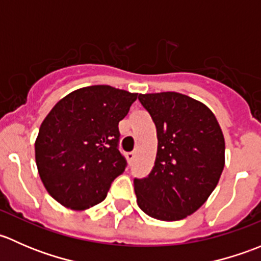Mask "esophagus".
<instances>
[{"instance_id":"obj_1","label":"esophagus","mask_w":261,"mask_h":261,"mask_svg":"<svg viewBox=\"0 0 261 261\" xmlns=\"http://www.w3.org/2000/svg\"><path fill=\"white\" fill-rule=\"evenodd\" d=\"M126 159H127L128 164H131V163L134 162V159H135V154H134V152H128V154L126 155Z\"/></svg>"}]
</instances>
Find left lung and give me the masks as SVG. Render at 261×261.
<instances>
[{"label":"left lung","mask_w":261,"mask_h":261,"mask_svg":"<svg viewBox=\"0 0 261 261\" xmlns=\"http://www.w3.org/2000/svg\"><path fill=\"white\" fill-rule=\"evenodd\" d=\"M156 127L154 167L134 180L136 202L147 216L183 220L208 199L225 167V139L213 112L201 101L177 93L139 94Z\"/></svg>","instance_id":"left-lung-1"}]
</instances>
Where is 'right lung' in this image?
Returning <instances> with one entry per match:
<instances>
[{
  "mask_svg": "<svg viewBox=\"0 0 261 261\" xmlns=\"http://www.w3.org/2000/svg\"><path fill=\"white\" fill-rule=\"evenodd\" d=\"M138 93L89 86L63 97L41 122L35 140L39 175L57 202L74 211L101 203L125 170L118 122Z\"/></svg>",
  "mask_w": 261,
  "mask_h": 261,
  "instance_id": "obj_1",
  "label": "right lung"
}]
</instances>
